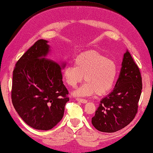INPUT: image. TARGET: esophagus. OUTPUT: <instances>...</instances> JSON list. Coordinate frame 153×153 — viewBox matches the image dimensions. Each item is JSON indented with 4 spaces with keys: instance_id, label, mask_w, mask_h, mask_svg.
Returning a JSON list of instances; mask_svg holds the SVG:
<instances>
[{
    "instance_id": "1",
    "label": "esophagus",
    "mask_w": 153,
    "mask_h": 153,
    "mask_svg": "<svg viewBox=\"0 0 153 153\" xmlns=\"http://www.w3.org/2000/svg\"><path fill=\"white\" fill-rule=\"evenodd\" d=\"M76 100H77V101H79V102H81V103H87V100L79 98V97H77Z\"/></svg>"
}]
</instances>
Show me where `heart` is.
Returning a JSON list of instances; mask_svg holds the SVG:
<instances>
[{"mask_svg":"<svg viewBox=\"0 0 153 153\" xmlns=\"http://www.w3.org/2000/svg\"><path fill=\"white\" fill-rule=\"evenodd\" d=\"M116 75L115 62L96 50L79 54L74 59V65L66 66L63 70L64 79L71 87L81 83L84 76L86 82L73 93L79 96L107 93L112 88Z\"/></svg>","mask_w":153,"mask_h":153,"instance_id":"b5f03b06","label":"heart"}]
</instances>
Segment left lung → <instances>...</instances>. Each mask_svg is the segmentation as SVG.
<instances>
[{"mask_svg": "<svg viewBox=\"0 0 153 153\" xmlns=\"http://www.w3.org/2000/svg\"><path fill=\"white\" fill-rule=\"evenodd\" d=\"M142 90L139 68L128 50L123 55L121 71L113 91L101 100L92 123L97 130L114 132L126 127L138 112Z\"/></svg>", "mask_w": 153, "mask_h": 153, "instance_id": "obj_1", "label": "left lung"}]
</instances>
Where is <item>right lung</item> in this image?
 Returning <instances> with one entry per match:
<instances>
[{
  "instance_id": "add662e5",
  "label": "right lung",
  "mask_w": 153,
  "mask_h": 153,
  "mask_svg": "<svg viewBox=\"0 0 153 153\" xmlns=\"http://www.w3.org/2000/svg\"><path fill=\"white\" fill-rule=\"evenodd\" d=\"M50 45L40 39L19 59L13 72L11 100L22 120L33 128L47 131L59 122L68 92L59 65L46 58Z\"/></svg>"
}]
</instances>
